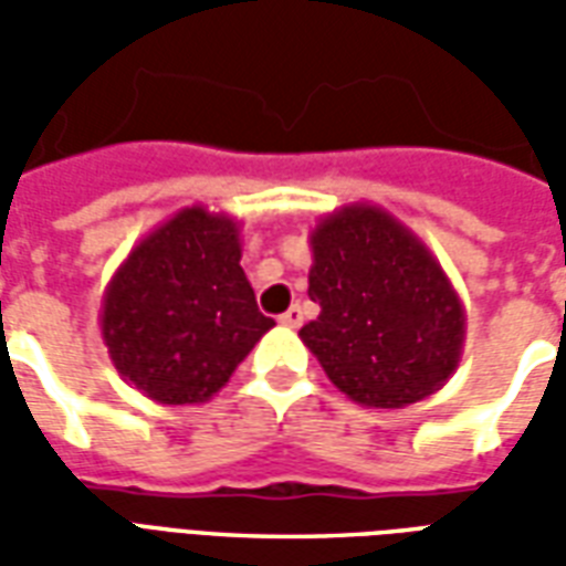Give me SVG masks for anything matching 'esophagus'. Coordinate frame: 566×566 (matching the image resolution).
<instances>
[{
	"label": "esophagus",
	"mask_w": 566,
	"mask_h": 566,
	"mask_svg": "<svg viewBox=\"0 0 566 566\" xmlns=\"http://www.w3.org/2000/svg\"><path fill=\"white\" fill-rule=\"evenodd\" d=\"M279 321H282L284 327H300V324H303V308L291 306Z\"/></svg>",
	"instance_id": "34e87169"
}]
</instances>
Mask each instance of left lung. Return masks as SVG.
<instances>
[{
    "label": "left lung",
    "mask_w": 566,
    "mask_h": 566,
    "mask_svg": "<svg viewBox=\"0 0 566 566\" xmlns=\"http://www.w3.org/2000/svg\"><path fill=\"white\" fill-rule=\"evenodd\" d=\"M308 248V296L321 312L300 339L327 379L369 409L437 394L461 364L467 312L433 251L373 202L324 214Z\"/></svg>",
    "instance_id": "1"
}]
</instances>
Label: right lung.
Returning <instances> with one entry per match:
<instances>
[{
    "label": "right lung",
    "instance_id": "1",
    "mask_svg": "<svg viewBox=\"0 0 566 566\" xmlns=\"http://www.w3.org/2000/svg\"><path fill=\"white\" fill-rule=\"evenodd\" d=\"M239 221L187 206L133 245L99 331L120 379L163 406L206 403L275 327L245 279Z\"/></svg>",
    "mask_w": 566,
    "mask_h": 566
}]
</instances>
